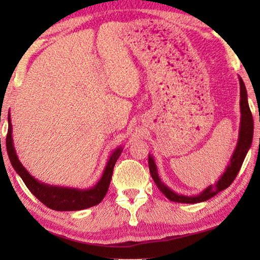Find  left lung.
I'll use <instances>...</instances> for the list:
<instances>
[{
    "instance_id": "obj_1",
    "label": "left lung",
    "mask_w": 260,
    "mask_h": 260,
    "mask_svg": "<svg viewBox=\"0 0 260 260\" xmlns=\"http://www.w3.org/2000/svg\"><path fill=\"white\" fill-rule=\"evenodd\" d=\"M240 80V109H241V121H240V131H239V140H237V144L233 156L231 158V162L226 167V171L222 173L221 177L218 180V182L214 184H210L206 187L203 191L200 192L199 195H181L173 191L172 189L166 186L164 182L158 175L157 166L155 159H153L151 155H149V170H150V174L153 179V181L159 188V190L164 193V195L172 202H178V203H186V204H195L201 203V202L208 201L211 197L217 195L218 192L222 191L223 189L228 188L234 181L236 175L239 174V171L241 169L242 164H243L244 158L248 153L250 147L252 143V136H253V118L252 113L250 111L249 103H248V94H246V89L244 86V82L239 77Z\"/></svg>"
}]
</instances>
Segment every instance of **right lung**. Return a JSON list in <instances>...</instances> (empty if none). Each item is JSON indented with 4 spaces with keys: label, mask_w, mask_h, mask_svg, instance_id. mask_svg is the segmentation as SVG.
I'll use <instances>...</instances> for the list:
<instances>
[{
    "label": "right lung",
    "mask_w": 260,
    "mask_h": 260,
    "mask_svg": "<svg viewBox=\"0 0 260 260\" xmlns=\"http://www.w3.org/2000/svg\"><path fill=\"white\" fill-rule=\"evenodd\" d=\"M8 125L9 127L7 134V151L9 155V159H10L12 167H14L16 172L18 173L21 180L26 184V187L29 189V191L41 203L56 211H79L91 208V206L98 205L102 202L104 196L108 192L110 181H111L112 178L114 164H116L117 159L119 158L122 151L121 147L114 149L111 155H110L102 177H101L99 182L94 187L88 189H78L52 186V184L39 181L38 179L32 177L18 159V156H17L14 147V140H12L10 110H9L8 114Z\"/></svg>",
    "instance_id": "1"
}]
</instances>
